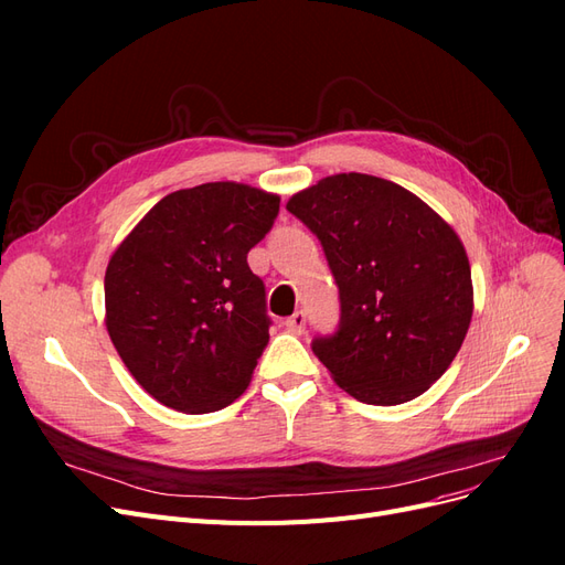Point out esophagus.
Segmentation results:
<instances>
[{
    "instance_id": "1",
    "label": "esophagus",
    "mask_w": 565,
    "mask_h": 565,
    "mask_svg": "<svg viewBox=\"0 0 565 565\" xmlns=\"http://www.w3.org/2000/svg\"><path fill=\"white\" fill-rule=\"evenodd\" d=\"M285 328H287V332H292V334H303V330H306V316L301 311H297L295 316H289L285 320Z\"/></svg>"
}]
</instances>
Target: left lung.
Returning a JSON list of instances; mask_svg holds the SVG:
<instances>
[{
    "mask_svg": "<svg viewBox=\"0 0 565 565\" xmlns=\"http://www.w3.org/2000/svg\"><path fill=\"white\" fill-rule=\"evenodd\" d=\"M339 287L341 318L313 353L355 401L401 405L450 367L473 316L471 266L459 235L403 185L334 174L289 198Z\"/></svg>",
    "mask_w": 565,
    "mask_h": 565,
    "instance_id": "obj_1",
    "label": "left lung"
}]
</instances>
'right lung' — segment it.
Segmentation results:
<instances>
[{
  "mask_svg": "<svg viewBox=\"0 0 565 565\" xmlns=\"http://www.w3.org/2000/svg\"><path fill=\"white\" fill-rule=\"evenodd\" d=\"M280 198L235 181L169 193L106 268V328L152 398L185 415L231 405L266 344V289L247 264Z\"/></svg>",
  "mask_w": 565,
  "mask_h": 565,
  "instance_id": "add662e5",
  "label": "right lung"
}]
</instances>
